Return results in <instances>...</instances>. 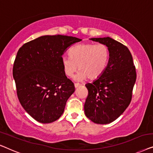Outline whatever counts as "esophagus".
I'll return each mask as SVG.
<instances>
[{"label":"esophagus","mask_w":153,"mask_h":153,"mask_svg":"<svg viewBox=\"0 0 153 153\" xmlns=\"http://www.w3.org/2000/svg\"><path fill=\"white\" fill-rule=\"evenodd\" d=\"M80 85H81L80 84H79V83H75L74 84V86H75V87H76V88H77L78 87H79Z\"/></svg>","instance_id":"34e87169"}]
</instances>
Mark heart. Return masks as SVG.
I'll return each mask as SVG.
<instances>
[{
    "label": "heart",
    "instance_id": "1",
    "mask_svg": "<svg viewBox=\"0 0 153 153\" xmlns=\"http://www.w3.org/2000/svg\"><path fill=\"white\" fill-rule=\"evenodd\" d=\"M69 57H62L64 71L68 76H72L78 68L76 79L82 80L87 77L93 80L98 78L106 69L109 59V48L104 44L82 43L72 47Z\"/></svg>",
    "mask_w": 153,
    "mask_h": 153
}]
</instances>
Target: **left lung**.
<instances>
[{"label":"left lung","mask_w":153,"mask_h":153,"mask_svg":"<svg viewBox=\"0 0 153 153\" xmlns=\"http://www.w3.org/2000/svg\"><path fill=\"white\" fill-rule=\"evenodd\" d=\"M109 48L106 69L92 83L85 85L88 96L85 115L97 124H108L118 119L132 100L137 74L132 56L126 46L112 38H91Z\"/></svg>","instance_id":"left-lung-1"}]
</instances>
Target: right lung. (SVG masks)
Masks as SVG:
<instances>
[{
  "mask_svg": "<svg viewBox=\"0 0 153 153\" xmlns=\"http://www.w3.org/2000/svg\"><path fill=\"white\" fill-rule=\"evenodd\" d=\"M82 39L65 35H45L23 44L13 66L16 93L23 109L42 123L59 119L75 91L62 65V56Z\"/></svg>",
  "mask_w": 153,
  "mask_h": 153,
  "instance_id": "right-lung-1",
  "label": "right lung"
}]
</instances>
